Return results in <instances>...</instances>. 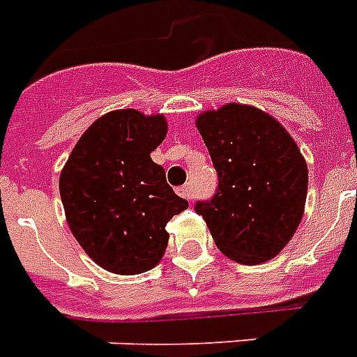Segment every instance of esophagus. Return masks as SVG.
I'll list each match as a JSON object with an SVG mask.
<instances>
[{
    "label": "esophagus",
    "instance_id": "34e87169",
    "mask_svg": "<svg viewBox=\"0 0 357 357\" xmlns=\"http://www.w3.org/2000/svg\"><path fill=\"white\" fill-rule=\"evenodd\" d=\"M178 195L184 197V199H188V201H192V199H193L192 184H190V182H188V184H184V186L178 188Z\"/></svg>",
    "mask_w": 357,
    "mask_h": 357
}]
</instances>
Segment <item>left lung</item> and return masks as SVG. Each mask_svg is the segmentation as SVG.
Instances as JSON below:
<instances>
[{"instance_id":"left-lung-1","label":"left lung","mask_w":357,"mask_h":357,"mask_svg":"<svg viewBox=\"0 0 357 357\" xmlns=\"http://www.w3.org/2000/svg\"><path fill=\"white\" fill-rule=\"evenodd\" d=\"M197 129L219 182L195 212L228 258L245 265L275 258L304 213L307 167L296 144L275 118L234 102L199 116Z\"/></svg>"}]
</instances>
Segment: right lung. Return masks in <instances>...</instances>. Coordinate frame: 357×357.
<instances>
[{
  "label": "right lung",
  "mask_w": 357,
  "mask_h": 357,
  "mask_svg": "<svg viewBox=\"0 0 357 357\" xmlns=\"http://www.w3.org/2000/svg\"><path fill=\"white\" fill-rule=\"evenodd\" d=\"M167 132L162 116L116 110L82 134L61 175L71 234L102 269L139 275L160 261L165 225L188 208L151 153Z\"/></svg>",
  "instance_id": "obj_1"
}]
</instances>
